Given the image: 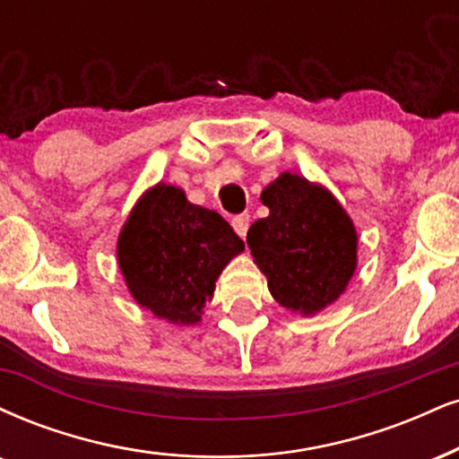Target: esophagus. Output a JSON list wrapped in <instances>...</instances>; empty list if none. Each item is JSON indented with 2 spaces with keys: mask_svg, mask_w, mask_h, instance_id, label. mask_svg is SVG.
<instances>
[{
  "mask_svg": "<svg viewBox=\"0 0 459 459\" xmlns=\"http://www.w3.org/2000/svg\"><path fill=\"white\" fill-rule=\"evenodd\" d=\"M233 229H235V233L241 237V239H244V237L247 235V226H250V215L247 213H239V215H235L233 218Z\"/></svg>",
  "mask_w": 459,
  "mask_h": 459,
  "instance_id": "1",
  "label": "esophagus"
}]
</instances>
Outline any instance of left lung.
<instances>
[{"label":"left lung","instance_id":"8db88e82","mask_svg":"<svg viewBox=\"0 0 459 459\" xmlns=\"http://www.w3.org/2000/svg\"><path fill=\"white\" fill-rule=\"evenodd\" d=\"M267 218L247 230L254 263L284 310L314 316L340 299L357 269V229L325 186L284 170L263 190Z\"/></svg>","mask_w":459,"mask_h":459}]
</instances>
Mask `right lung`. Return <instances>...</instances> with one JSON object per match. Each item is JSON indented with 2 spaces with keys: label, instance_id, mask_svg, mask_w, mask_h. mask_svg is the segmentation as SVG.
I'll list each match as a JSON object with an SVG mask.
<instances>
[{
  "label": "right lung",
  "instance_id": "obj_1",
  "mask_svg": "<svg viewBox=\"0 0 459 459\" xmlns=\"http://www.w3.org/2000/svg\"><path fill=\"white\" fill-rule=\"evenodd\" d=\"M244 247L218 212L160 181L143 192L121 226L117 263L141 307L167 323L198 325L220 273Z\"/></svg>",
  "mask_w": 459,
  "mask_h": 459
}]
</instances>
